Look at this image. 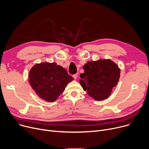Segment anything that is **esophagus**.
Listing matches in <instances>:
<instances>
[{
  "instance_id": "1",
  "label": "esophagus",
  "mask_w": 149,
  "mask_h": 149,
  "mask_svg": "<svg viewBox=\"0 0 149 149\" xmlns=\"http://www.w3.org/2000/svg\"><path fill=\"white\" fill-rule=\"evenodd\" d=\"M77 76H78L77 74H74V75L73 76V78L74 79H76L77 78Z\"/></svg>"
}]
</instances>
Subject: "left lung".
I'll return each mask as SVG.
<instances>
[{"mask_svg": "<svg viewBox=\"0 0 149 149\" xmlns=\"http://www.w3.org/2000/svg\"><path fill=\"white\" fill-rule=\"evenodd\" d=\"M80 84L95 100L107 99L116 86L120 77V68L109 59L88 61L83 67Z\"/></svg>", "mask_w": 149, "mask_h": 149, "instance_id": "left-lung-1", "label": "left lung"}]
</instances>
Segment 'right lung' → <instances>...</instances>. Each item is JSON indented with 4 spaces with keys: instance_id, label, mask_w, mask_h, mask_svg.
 I'll list each match as a JSON object with an SVG mask.
<instances>
[{
    "instance_id": "1",
    "label": "right lung",
    "mask_w": 149,
    "mask_h": 149,
    "mask_svg": "<svg viewBox=\"0 0 149 149\" xmlns=\"http://www.w3.org/2000/svg\"><path fill=\"white\" fill-rule=\"evenodd\" d=\"M73 79L64 68L56 63L36 64L29 72L32 89L40 98L48 102H55Z\"/></svg>"
}]
</instances>
